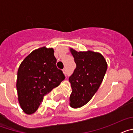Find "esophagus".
Instances as JSON below:
<instances>
[{
	"label": "esophagus",
	"instance_id": "esophagus-1",
	"mask_svg": "<svg viewBox=\"0 0 133 133\" xmlns=\"http://www.w3.org/2000/svg\"><path fill=\"white\" fill-rule=\"evenodd\" d=\"M63 73H64V75H66V70L65 69H63Z\"/></svg>",
	"mask_w": 133,
	"mask_h": 133
}]
</instances>
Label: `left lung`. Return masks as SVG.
<instances>
[{"label":"left lung","mask_w":133,"mask_h":133,"mask_svg":"<svg viewBox=\"0 0 133 133\" xmlns=\"http://www.w3.org/2000/svg\"><path fill=\"white\" fill-rule=\"evenodd\" d=\"M75 58L76 69L69 77L72 89L70 106L74 109L85 105L94 96L103 82L107 63L99 52L92 50L77 51L70 48Z\"/></svg>","instance_id":"8db88e82"}]
</instances>
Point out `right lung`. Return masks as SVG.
Wrapping results in <instances>:
<instances>
[{
    "label": "right lung",
    "mask_w": 133,
    "mask_h": 133,
    "mask_svg": "<svg viewBox=\"0 0 133 133\" xmlns=\"http://www.w3.org/2000/svg\"><path fill=\"white\" fill-rule=\"evenodd\" d=\"M56 63L54 49L43 46L34 50L20 64L16 86L20 106L27 115L34 113L44 95L65 78Z\"/></svg>",
    "instance_id": "obj_1"
}]
</instances>
